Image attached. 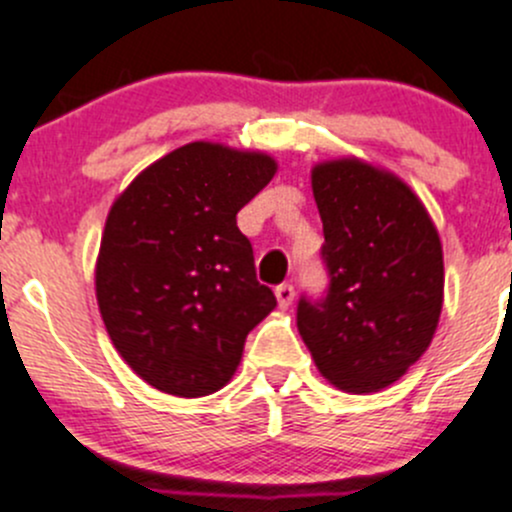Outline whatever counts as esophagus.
I'll return each instance as SVG.
<instances>
[{
    "label": "esophagus",
    "mask_w": 512,
    "mask_h": 512,
    "mask_svg": "<svg viewBox=\"0 0 512 512\" xmlns=\"http://www.w3.org/2000/svg\"><path fill=\"white\" fill-rule=\"evenodd\" d=\"M275 297H277V302H280V307L282 309H287L289 304H292V299H294V287L292 285H277L275 287Z\"/></svg>",
    "instance_id": "1"
}]
</instances>
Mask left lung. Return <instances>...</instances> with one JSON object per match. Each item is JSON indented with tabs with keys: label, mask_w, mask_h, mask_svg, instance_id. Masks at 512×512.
<instances>
[{
	"label": "left lung",
	"mask_w": 512,
	"mask_h": 512,
	"mask_svg": "<svg viewBox=\"0 0 512 512\" xmlns=\"http://www.w3.org/2000/svg\"><path fill=\"white\" fill-rule=\"evenodd\" d=\"M322 218V297L302 294L297 329L324 379L352 394L394 384L428 349L443 302V252L421 200L359 160L312 170Z\"/></svg>",
	"instance_id": "8db88e82"
}]
</instances>
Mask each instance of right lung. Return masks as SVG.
<instances>
[{
    "instance_id": "right-lung-1",
    "label": "right lung",
    "mask_w": 512,
    "mask_h": 512,
    "mask_svg": "<svg viewBox=\"0 0 512 512\" xmlns=\"http://www.w3.org/2000/svg\"><path fill=\"white\" fill-rule=\"evenodd\" d=\"M275 170L262 153L188 143L113 203L96 265L98 309L118 354L158 391L195 399L223 389L247 334L277 307L237 227Z\"/></svg>"
}]
</instances>
